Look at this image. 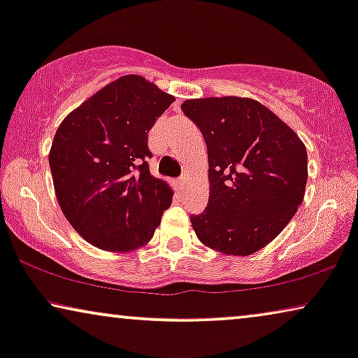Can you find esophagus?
<instances>
[{
    "instance_id": "esophagus-1",
    "label": "esophagus",
    "mask_w": 358,
    "mask_h": 358,
    "mask_svg": "<svg viewBox=\"0 0 358 358\" xmlns=\"http://www.w3.org/2000/svg\"><path fill=\"white\" fill-rule=\"evenodd\" d=\"M185 184H187V178H185V176H182V178L178 179V185H179L180 189H184Z\"/></svg>"
}]
</instances>
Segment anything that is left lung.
I'll return each instance as SVG.
<instances>
[{"label": "left lung", "mask_w": 358, "mask_h": 358, "mask_svg": "<svg viewBox=\"0 0 358 358\" xmlns=\"http://www.w3.org/2000/svg\"><path fill=\"white\" fill-rule=\"evenodd\" d=\"M184 114L208 151V205L190 217L205 246L249 256L267 246L296 213L308 180L303 141L251 97L187 99Z\"/></svg>", "instance_id": "left-lung-1"}]
</instances>
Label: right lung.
Segmentation results:
<instances>
[{"label": "right lung", "mask_w": 358, "mask_h": 358, "mask_svg": "<svg viewBox=\"0 0 358 358\" xmlns=\"http://www.w3.org/2000/svg\"><path fill=\"white\" fill-rule=\"evenodd\" d=\"M176 101L140 75L106 85L71 110L53 136L48 163L65 218L109 252L143 248L173 202L150 173L148 131Z\"/></svg>", "instance_id": "1"}]
</instances>
